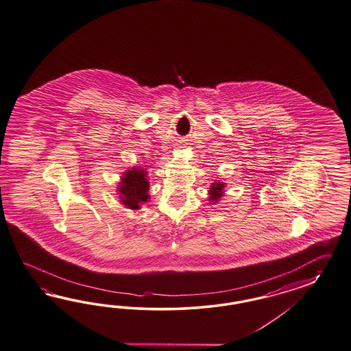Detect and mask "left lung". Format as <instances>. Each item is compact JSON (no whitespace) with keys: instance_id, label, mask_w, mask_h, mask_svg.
Listing matches in <instances>:
<instances>
[{"instance_id":"1","label":"left lung","mask_w":351,"mask_h":351,"mask_svg":"<svg viewBox=\"0 0 351 351\" xmlns=\"http://www.w3.org/2000/svg\"><path fill=\"white\" fill-rule=\"evenodd\" d=\"M223 190H225V182L216 181L210 185L208 191V199L210 200V204H215V203H217L218 200L221 199V197L223 195Z\"/></svg>"}]
</instances>
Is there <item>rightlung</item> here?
<instances>
[{
	"label": "right lung",
	"mask_w": 351,
	"mask_h": 351,
	"mask_svg": "<svg viewBox=\"0 0 351 351\" xmlns=\"http://www.w3.org/2000/svg\"><path fill=\"white\" fill-rule=\"evenodd\" d=\"M149 182L147 179V171L139 166H134L123 173L119 184L117 191L120 193L119 198L126 208L139 209L143 203L149 199L148 195Z\"/></svg>",
	"instance_id": "add662e5"
}]
</instances>
